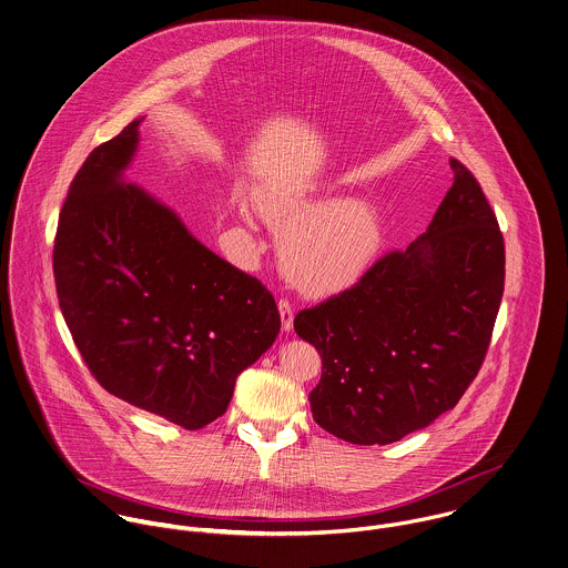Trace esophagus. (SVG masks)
Segmentation results:
<instances>
[{"label":"esophagus","mask_w":568,"mask_h":568,"mask_svg":"<svg viewBox=\"0 0 568 568\" xmlns=\"http://www.w3.org/2000/svg\"><path fill=\"white\" fill-rule=\"evenodd\" d=\"M278 314H281V327L285 334L294 329V305L287 298L278 301Z\"/></svg>","instance_id":"34e87169"}]
</instances>
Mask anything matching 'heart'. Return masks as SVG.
Wrapping results in <instances>:
<instances>
[{
    "label": "heart",
    "mask_w": 568,
    "mask_h": 568,
    "mask_svg": "<svg viewBox=\"0 0 568 568\" xmlns=\"http://www.w3.org/2000/svg\"><path fill=\"white\" fill-rule=\"evenodd\" d=\"M265 220L283 234V265L298 290L332 296L353 287L375 263L384 245L377 209L329 189L272 186L256 193ZM247 217V211H243Z\"/></svg>",
    "instance_id": "1"
}]
</instances>
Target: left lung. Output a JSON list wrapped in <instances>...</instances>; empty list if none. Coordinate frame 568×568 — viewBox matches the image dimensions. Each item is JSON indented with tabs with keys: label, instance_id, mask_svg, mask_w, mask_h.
Instances as JSON below:
<instances>
[{
	"label": "left lung",
	"instance_id": "1",
	"mask_svg": "<svg viewBox=\"0 0 568 568\" xmlns=\"http://www.w3.org/2000/svg\"><path fill=\"white\" fill-rule=\"evenodd\" d=\"M450 166L453 189L417 241L294 321L323 357L314 419L348 444L386 446L430 426L485 359L505 243L474 175L458 160Z\"/></svg>",
	"mask_w": 568,
	"mask_h": 568
}]
</instances>
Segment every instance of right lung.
<instances>
[{
	"mask_svg": "<svg viewBox=\"0 0 568 568\" xmlns=\"http://www.w3.org/2000/svg\"><path fill=\"white\" fill-rule=\"evenodd\" d=\"M142 118L97 146L59 215L54 281L99 384L184 430L222 417L241 371L276 341L272 294L126 182Z\"/></svg>",
	"mask_w": 568,
	"mask_h": 568,
	"instance_id": "add662e5",
	"label": "right lung"
}]
</instances>
